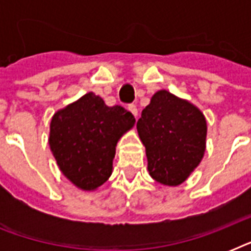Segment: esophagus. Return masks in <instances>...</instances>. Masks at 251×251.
Returning a JSON list of instances; mask_svg holds the SVG:
<instances>
[{
	"instance_id": "1",
	"label": "esophagus",
	"mask_w": 251,
	"mask_h": 251,
	"mask_svg": "<svg viewBox=\"0 0 251 251\" xmlns=\"http://www.w3.org/2000/svg\"><path fill=\"white\" fill-rule=\"evenodd\" d=\"M127 109H129L130 112H131V113H133L134 116L137 117V116H138V108H137V105H135V104H130V105L127 106Z\"/></svg>"
}]
</instances>
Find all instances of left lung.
Wrapping results in <instances>:
<instances>
[{
  "label": "left lung",
  "instance_id": "1",
  "mask_svg": "<svg viewBox=\"0 0 251 251\" xmlns=\"http://www.w3.org/2000/svg\"><path fill=\"white\" fill-rule=\"evenodd\" d=\"M137 130L155 181L177 186L198 167L206 151L207 124L190 101L157 91L142 110Z\"/></svg>",
  "mask_w": 251,
  "mask_h": 251
}]
</instances>
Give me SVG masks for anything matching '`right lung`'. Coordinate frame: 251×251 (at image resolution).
I'll list each match as a JSON object with an SVG mask.
<instances>
[{
	"label": "right lung",
	"instance_id": "right-lung-1",
	"mask_svg": "<svg viewBox=\"0 0 251 251\" xmlns=\"http://www.w3.org/2000/svg\"><path fill=\"white\" fill-rule=\"evenodd\" d=\"M134 124L135 118L125 108L108 106L88 92L54 113L50 151L70 182L82 190H96L112 175L117 142Z\"/></svg>",
	"mask_w": 251,
	"mask_h": 251
}]
</instances>
